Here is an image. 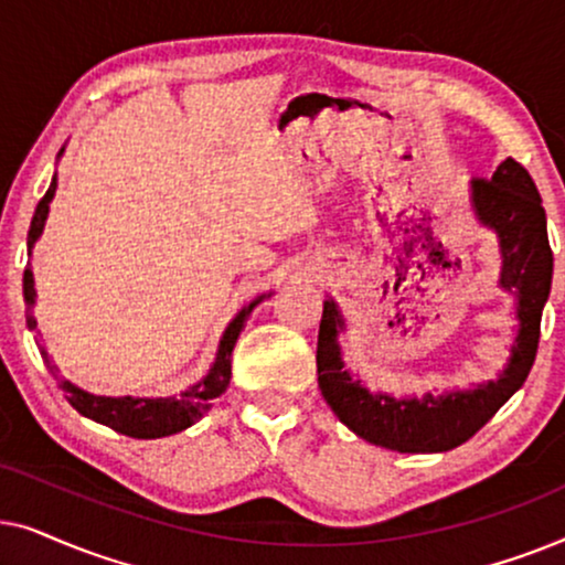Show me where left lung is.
Wrapping results in <instances>:
<instances>
[{
    "instance_id": "1",
    "label": "left lung",
    "mask_w": 565,
    "mask_h": 565,
    "mask_svg": "<svg viewBox=\"0 0 565 565\" xmlns=\"http://www.w3.org/2000/svg\"><path fill=\"white\" fill-rule=\"evenodd\" d=\"M468 198L476 221L497 234L499 288L516 300V337L509 360L493 381L470 388L424 391L422 396L367 391L365 381L344 365L339 334H344L347 323L334 298H327L316 350L321 396L339 422L370 445L396 452L452 450L468 443L522 388L535 362L540 319L553 282L543 200L527 169L514 159L501 161L489 180H470Z\"/></svg>"
}]
</instances>
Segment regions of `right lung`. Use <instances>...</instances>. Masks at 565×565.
Masks as SVG:
<instances>
[{
  "mask_svg": "<svg viewBox=\"0 0 565 565\" xmlns=\"http://www.w3.org/2000/svg\"><path fill=\"white\" fill-rule=\"evenodd\" d=\"M61 157H64V149L58 151V159ZM56 188L58 182H56V174H53L51 188L43 195L41 203H38L33 223H30L28 254L33 252L35 242L43 234L45 218H49V205L53 195H56ZM22 292H25V306H28V327L35 329V319L33 313H30L35 306V280H33V269H30V265L25 267V275H22ZM269 296H273V292H262V296L254 298L252 303H246L242 311L228 321V327L223 331L218 342V352H215L211 370H207L198 383H192L190 388L174 393V396H157V398L153 396H97V393H89L79 388V385H74L72 381L58 377L56 365L49 360V352L41 350V354L53 377L58 381V388L66 393L68 404H72L82 416H87L92 422L105 424V427L136 439L169 437L203 419V416L211 412L213 401L218 398L221 393H226L231 383V352H234L236 339L242 334L244 323L252 316L254 308Z\"/></svg>",
  "mask_w": 565,
  "mask_h": 565,
  "instance_id": "obj_1",
  "label": "right lung"
}]
</instances>
